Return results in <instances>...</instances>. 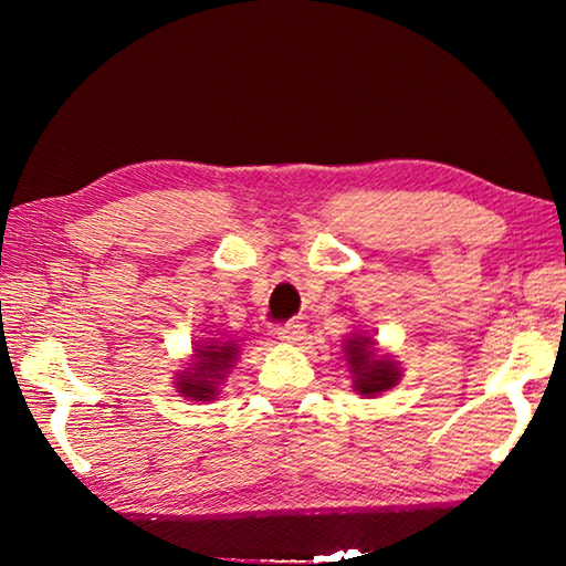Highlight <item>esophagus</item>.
Segmentation results:
<instances>
[{"instance_id":"esophagus-1","label":"esophagus","mask_w":566,"mask_h":566,"mask_svg":"<svg viewBox=\"0 0 566 566\" xmlns=\"http://www.w3.org/2000/svg\"><path fill=\"white\" fill-rule=\"evenodd\" d=\"M304 324H300V322H292V324H284V327H276V339H282V342H286V344H296V342H302L304 339Z\"/></svg>"}]
</instances>
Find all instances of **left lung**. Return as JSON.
Instances as JSON below:
<instances>
[{
  "mask_svg": "<svg viewBox=\"0 0 566 566\" xmlns=\"http://www.w3.org/2000/svg\"><path fill=\"white\" fill-rule=\"evenodd\" d=\"M344 361H347L352 389L364 399H375L395 389L401 379V361L391 354L379 352L377 339L361 332H352L342 342Z\"/></svg>",
  "mask_w": 566,
  "mask_h": 566,
  "instance_id": "1",
  "label": "left lung"
}]
</instances>
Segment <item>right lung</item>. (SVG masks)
<instances>
[{"instance_id":"add662e5","label":"right lung","mask_w":566,"mask_h":566,"mask_svg":"<svg viewBox=\"0 0 566 566\" xmlns=\"http://www.w3.org/2000/svg\"><path fill=\"white\" fill-rule=\"evenodd\" d=\"M239 344L227 337H207L191 347L187 364L175 369V389L191 401H214L222 391L229 371L239 359Z\"/></svg>"}]
</instances>
